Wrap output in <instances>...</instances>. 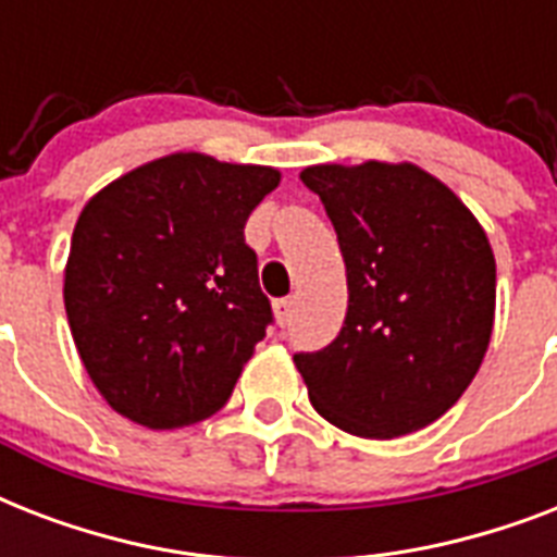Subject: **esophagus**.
Listing matches in <instances>:
<instances>
[{
  "instance_id": "obj_1",
  "label": "esophagus",
  "mask_w": 557,
  "mask_h": 557,
  "mask_svg": "<svg viewBox=\"0 0 557 557\" xmlns=\"http://www.w3.org/2000/svg\"><path fill=\"white\" fill-rule=\"evenodd\" d=\"M292 309H295V300H277V304H274V318H277L280 326H288V321H292Z\"/></svg>"
}]
</instances>
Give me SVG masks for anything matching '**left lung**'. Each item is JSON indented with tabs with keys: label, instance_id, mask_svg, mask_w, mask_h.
<instances>
[{
	"label": "left lung",
	"instance_id": "obj_1",
	"mask_svg": "<svg viewBox=\"0 0 557 557\" xmlns=\"http://www.w3.org/2000/svg\"><path fill=\"white\" fill-rule=\"evenodd\" d=\"M347 265L341 335L295 364L318 413L361 440H396L448 413L494 330L497 265L483 225L410 161L312 164Z\"/></svg>",
	"mask_w": 557,
	"mask_h": 557
}]
</instances>
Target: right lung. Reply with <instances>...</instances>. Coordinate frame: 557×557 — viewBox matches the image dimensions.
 <instances>
[{"label":"right lung","instance_id":"obj_1","mask_svg":"<svg viewBox=\"0 0 557 557\" xmlns=\"http://www.w3.org/2000/svg\"><path fill=\"white\" fill-rule=\"evenodd\" d=\"M280 170L170 152L83 205L63 271L74 347L115 413L150 431L225 405L271 323L243 227Z\"/></svg>","mask_w":557,"mask_h":557}]
</instances>
